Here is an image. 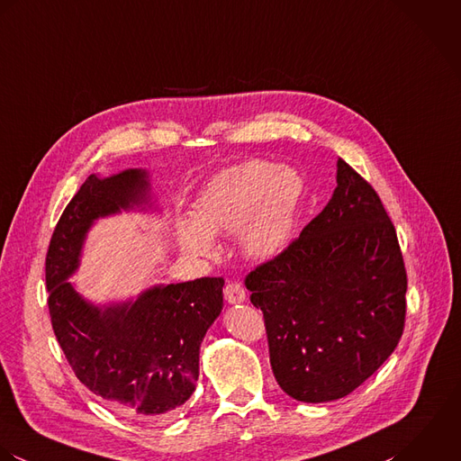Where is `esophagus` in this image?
<instances>
[{
	"label": "esophagus",
	"mask_w": 461,
	"mask_h": 461,
	"mask_svg": "<svg viewBox=\"0 0 461 461\" xmlns=\"http://www.w3.org/2000/svg\"><path fill=\"white\" fill-rule=\"evenodd\" d=\"M224 297L230 304H239V303H244L246 301V288L237 283V281H231L224 286Z\"/></svg>",
	"instance_id": "34e87169"
}]
</instances>
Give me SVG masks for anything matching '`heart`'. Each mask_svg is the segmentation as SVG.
Masks as SVG:
<instances>
[{
    "label": "heart",
    "instance_id": "heart-1",
    "mask_svg": "<svg viewBox=\"0 0 461 461\" xmlns=\"http://www.w3.org/2000/svg\"><path fill=\"white\" fill-rule=\"evenodd\" d=\"M304 192L297 171L266 160H248L219 173L197 195L194 217L176 224L180 248L195 257L215 251L212 237L240 233L242 251L271 260L290 240Z\"/></svg>",
    "mask_w": 461,
    "mask_h": 461
}]
</instances>
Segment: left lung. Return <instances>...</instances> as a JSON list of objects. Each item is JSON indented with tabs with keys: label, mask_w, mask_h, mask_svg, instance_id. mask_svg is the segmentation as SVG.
<instances>
[{
	"label": "left lung",
	"mask_w": 461,
	"mask_h": 461,
	"mask_svg": "<svg viewBox=\"0 0 461 461\" xmlns=\"http://www.w3.org/2000/svg\"><path fill=\"white\" fill-rule=\"evenodd\" d=\"M246 286L264 312L277 384L303 402L351 393L404 330L408 279L395 228L375 190L342 158L324 210Z\"/></svg>",
	"instance_id": "1"
}]
</instances>
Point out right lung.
<instances>
[{
  "mask_svg": "<svg viewBox=\"0 0 461 461\" xmlns=\"http://www.w3.org/2000/svg\"><path fill=\"white\" fill-rule=\"evenodd\" d=\"M149 178L91 175L66 206L46 255L51 326L77 377L113 408L167 420L195 390L199 348L222 310V277L155 285L135 301L95 306L68 281L95 219L151 206Z\"/></svg>",
  "mask_w": 461,
  "mask_h": 461,
  "instance_id": "1",
  "label": "right lung"
}]
</instances>
